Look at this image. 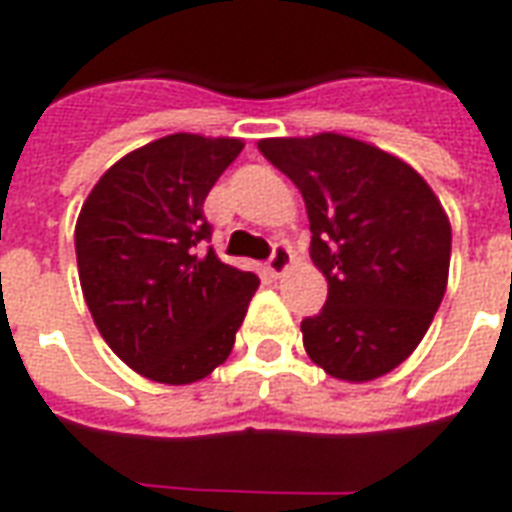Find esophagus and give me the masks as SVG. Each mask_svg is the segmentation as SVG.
Segmentation results:
<instances>
[{
    "mask_svg": "<svg viewBox=\"0 0 512 512\" xmlns=\"http://www.w3.org/2000/svg\"><path fill=\"white\" fill-rule=\"evenodd\" d=\"M290 260H293V255H290V246L274 244V249H271V255H268V260H266L268 274H271V277H282V274L288 271Z\"/></svg>",
    "mask_w": 512,
    "mask_h": 512,
    "instance_id": "1",
    "label": "esophagus"
}]
</instances>
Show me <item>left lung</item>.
Returning a JSON list of instances; mask_svg holds the SVG:
<instances>
[{
  "instance_id": "obj_1",
  "label": "left lung",
  "mask_w": 512,
  "mask_h": 512,
  "mask_svg": "<svg viewBox=\"0 0 512 512\" xmlns=\"http://www.w3.org/2000/svg\"><path fill=\"white\" fill-rule=\"evenodd\" d=\"M257 150L299 186L312 263L329 282L301 321L315 365L343 381L395 370L439 310L452 233L425 180L400 158L340 134L260 139Z\"/></svg>"
}]
</instances>
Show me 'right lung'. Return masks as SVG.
Here are the masks:
<instances>
[{
    "label": "right lung",
    "mask_w": 512,
    "mask_h": 512,
    "mask_svg": "<svg viewBox=\"0 0 512 512\" xmlns=\"http://www.w3.org/2000/svg\"><path fill=\"white\" fill-rule=\"evenodd\" d=\"M241 139L172 134L106 169L76 222L84 301L109 348L139 376L191 384L230 356L255 271L222 263L202 202Z\"/></svg>",
    "instance_id": "right-lung-1"
}]
</instances>
